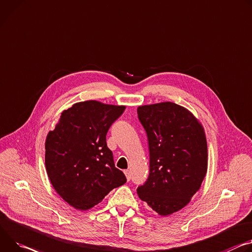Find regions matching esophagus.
I'll return each instance as SVG.
<instances>
[{"label": "esophagus", "instance_id": "1", "mask_svg": "<svg viewBox=\"0 0 252 252\" xmlns=\"http://www.w3.org/2000/svg\"><path fill=\"white\" fill-rule=\"evenodd\" d=\"M125 175H126V180L129 181V180H130V173H129L128 170H126V171H125Z\"/></svg>", "mask_w": 252, "mask_h": 252}]
</instances>
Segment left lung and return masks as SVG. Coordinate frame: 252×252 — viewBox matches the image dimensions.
Masks as SVG:
<instances>
[{
	"label": "left lung",
	"instance_id": "obj_1",
	"mask_svg": "<svg viewBox=\"0 0 252 252\" xmlns=\"http://www.w3.org/2000/svg\"><path fill=\"white\" fill-rule=\"evenodd\" d=\"M149 141L150 174L139 197L158 214L168 216L190 202L207 172V142L202 125L174 102L138 107Z\"/></svg>",
	"mask_w": 252,
	"mask_h": 252
}]
</instances>
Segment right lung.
<instances>
[{"label":"right lung","instance_id":"1","mask_svg":"<svg viewBox=\"0 0 252 252\" xmlns=\"http://www.w3.org/2000/svg\"><path fill=\"white\" fill-rule=\"evenodd\" d=\"M124 105L87 100L64 110L45 143V166L55 191L72 207L87 210L126 182L106 145Z\"/></svg>","mask_w":252,"mask_h":252}]
</instances>
